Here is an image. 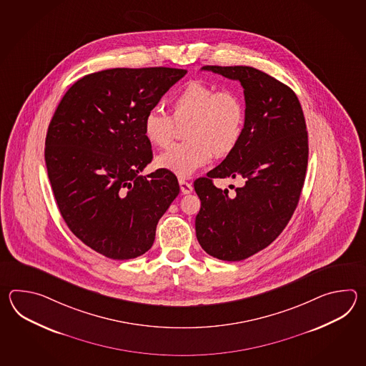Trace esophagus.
I'll list each match as a JSON object with an SVG mask.
<instances>
[{"label":"esophagus","mask_w":366,"mask_h":366,"mask_svg":"<svg viewBox=\"0 0 366 366\" xmlns=\"http://www.w3.org/2000/svg\"><path fill=\"white\" fill-rule=\"evenodd\" d=\"M180 191L182 194H188L194 191V187L191 183H188L186 180H179Z\"/></svg>","instance_id":"34e87169"}]
</instances>
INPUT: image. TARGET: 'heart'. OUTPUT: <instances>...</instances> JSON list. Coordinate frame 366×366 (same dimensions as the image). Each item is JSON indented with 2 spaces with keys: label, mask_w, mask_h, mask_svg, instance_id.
<instances>
[{
  "label": "heart",
  "mask_w": 366,
  "mask_h": 366,
  "mask_svg": "<svg viewBox=\"0 0 366 366\" xmlns=\"http://www.w3.org/2000/svg\"><path fill=\"white\" fill-rule=\"evenodd\" d=\"M172 117L164 109H149L142 119V133L150 145L167 148L174 137L175 123H189L187 142L157 157L156 166L178 178H188L216 157L230 154L239 144L246 124V106L234 90L192 81L172 101Z\"/></svg>",
  "instance_id": "b5f03b06"
}]
</instances>
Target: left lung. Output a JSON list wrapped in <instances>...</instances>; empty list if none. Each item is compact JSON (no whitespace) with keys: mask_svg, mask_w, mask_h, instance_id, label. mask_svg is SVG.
<instances>
[{"mask_svg":"<svg viewBox=\"0 0 366 366\" xmlns=\"http://www.w3.org/2000/svg\"><path fill=\"white\" fill-rule=\"evenodd\" d=\"M244 89L246 124L239 144L207 177L194 180L202 207L196 237L210 257L239 262L269 246L288 225L300 202L309 144L304 112L295 92L251 66L207 65ZM214 177H241L234 194Z\"/></svg>","mask_w":366,"mask_h":366,"instance_id":"1","label":"left lung"}]
</instances>
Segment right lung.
Returning a JSON list of instances; mask_svg holds the SVG:
<instances>
[{
  "instance_id": "1",
  "label": "right lung",
  "mask_w": 366,
  "mask_h": 366,
  "mask_svg": "<svg viewBox=\"0 0 366 366\" xmlns=\"http://www.w3.org/2000/svg\"><path fill=\"white\" fill-rule=\"evenodd\" d=\"M186 73L158 66L87 74L49 123L44 157L59 210L79 241L109 259L145 254L179 194L172 172L140 175L153 159L142 119Z\"/></svg>"
}]
</instances>
